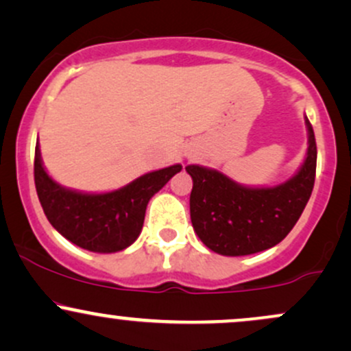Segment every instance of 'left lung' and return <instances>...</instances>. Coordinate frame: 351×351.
Listing matches in <instances>:
<instances>
[{
	"label": "left lung",
	"instance_id": "8db88e82",
	"mask_svg": "<svg viewBox=\"0 0 351 351\" xmlns=\"http://www.w3.org/2000/svg\"><path fill=\"white\" fill-rule=\"evenodd\" d=\"M305 125L308 148L304 165L277 186H243L221 171L188 165L191 223L206 247L223 256H247L274 247L292 231L315 183L317 143L307 117Z\"/></svg>",
	"mask_w": 351,
	"mask_h": 351
}]
</instances>
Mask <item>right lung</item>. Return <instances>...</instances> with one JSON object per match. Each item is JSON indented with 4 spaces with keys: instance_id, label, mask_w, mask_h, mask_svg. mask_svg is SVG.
Segmentation results:
<instances>
[{
    "instance_id": "add662e5",
    "label": "right lung",
    "mask_w": 351,
    "mask_h": 351,
    "mask_svg": "<svg viewBox=\"0 0 351 351\" xmlns=\"http://www.w3.org/2000/svg\"><path fill=\"white\" fill-rule=\"evenodd\" d=\"M178 171L181 165H173L115 191L79 193L60 186L47 175L36 145L34 183L44 215L66 239L92 252H117L134 244L142 232L148 201Z\"/></svg>"
}]
</instances>
